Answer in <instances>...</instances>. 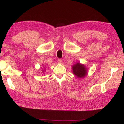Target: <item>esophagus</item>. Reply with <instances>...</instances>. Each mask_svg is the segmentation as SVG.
<instances>
[{
	"instance_id": "obj_1",
	"label": "esophagus",
	"mask_w": 124,
	"mask_h": 124,
	"mask_svg": "<svg viewBox=\"0 0 124 124\" xmlns=\"http://www.w3.org/2000/svg\"><path fill=\"white\" fill-rule=\"evenodd\" d=\"M57 62H58V63H59V64H62V61L61 59H58Z\"/></svg>"
}]
</instances>
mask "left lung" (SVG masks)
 <instances>
[{
    "instance_id": "obj_1",
    "label": "left lung",
    "mask_w": 124,
    "mask_h": 124,
    "mask_svg": "<svg viewBox=\"0 0 124 124\" xmlns=\"http://www.w3.org/2000/svg\"><path fill=\"white\" fill-rule=\"evenodd\" d=\"M72 72L78 78H84L88 74L87 69L84 64L77 62L72 67Z\"/></svg>"
}]
</instances>
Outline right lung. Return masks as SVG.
I'll list each match as a JSON object with an SVG mask.
<instances>
[{
	"instance_id": "add662e5",
	"label": "right lung",
	"mask_w": 124,
	"mask_h": 124,
	"mask_svg": "<svg viewBox=\"0 0 124 124\" xmlns=\"http://www.w3.org/2000/svg\"><path fill=\"white\" fill-rule=\"evenodd\" d=\"M46 68H44V69L43 70H42V72H43V73H44V72H46Z\"/></svg>"
}]
</instances>
